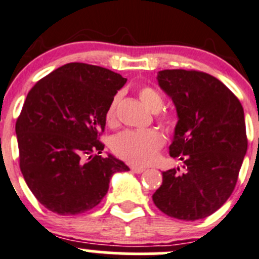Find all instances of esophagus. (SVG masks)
Masks as SVG:
<instances>
[{"label": "esophagus", "instance_id": "1", "mask_svg": "<svg viewBox=\"0 0 259 259\" xmlns=\"http://www.w3.org/2000/svg\"><path fill=\"white\" fill-rule=\"evenodd\" d=\"M132 171L133 173H137V174H140V173H143V171L145 170V168L144 166H132Z\"/></svg>", "mask_w": 259, "mask_h": 259}]
</instances>
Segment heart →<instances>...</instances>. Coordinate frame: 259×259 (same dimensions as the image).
Wrapping results in <instances>:
<instances>
[{
    "instance_id": "1",
    "label": "heart",
    "mask_w": 259,
    "mask_h": 259,
    "mask_svg": "<svg viewBox=\"0 0 259 259\" xmlns=\"http://www.w3.org/2000/svg\"><path fill=\"white\" fill-rule=\"evenodd\" d=\"M140 100L148 109L158 111L163 108L164 100L160 94L151 86H143L139 90ZM119 95H115L105 111V120L113 125L116 120V105ZM159 122L165 129L173 127V120L169 115H160ZM164 144V138L158 130H124L113 139L111 148L119 158L134 165H145L150 163L156 155V151Z\"/></svg>"
}]
</instances>
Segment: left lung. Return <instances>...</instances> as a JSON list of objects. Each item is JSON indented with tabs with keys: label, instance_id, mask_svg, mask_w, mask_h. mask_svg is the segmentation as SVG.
I'll return each mask as SVG.
<instances>
[{
	"label": "left lung",
	"instance_id": "left-lung-1",
	"mask_svg": "<svg viewBox=\"0 0 259 259\" xmlns=\"http://www.w3.org/2000/svg\"><path fill=\"white\" fill-rule=\"evenodd\" d=\"M158 81L178 113L169 154L184 163V170L161 173L154 204L173 218L203 219L218 210L236 188L248 146L244 111L238 98L205 72L163 70Z\"/></svg>",
	"mask_w": 259,
	"mask_h": 259
}]
</instances>
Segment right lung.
Instances as JSON below:
<instances>
[{
  "instance_id": "1",
  "label": "right lung",
  "mask_w": 259,
  "mask_h": 259,
  "mask_svg": "<svg viewBox=\"0 0 259 259\" xmlns=\"http://www.w3.org/2000/svg\"><path fill=\"white\" fill-rule=\"evenodd\" d=\"M126 79L83 62L46 75L27 94L16 121L20 169L36 199L60 215L93 209L116 171L129 168L100 155L105 111Z\"/></svg>"
}]
</instances>
